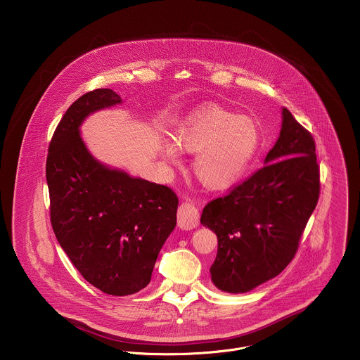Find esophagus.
<instances>
[{"mask_svg":"<svg viewBox=\"0 0 360 360\" xmlns=\"http://www.w3.org/2000/svg\"><path fill=\"white\" fill-rule=\"evenodd\" d=\"M177 223H179V227L183 230L195 229L200 223V214H198L197 206L188 201H186L179 206Z\"/></svg>","mask_w":360,"mask_h":360,"instance_id":"esophagus-1","label":"esophagus"}]
</instances>
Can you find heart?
I'll return each instance as SVG.
<instances>
[{"label": "heart", "instance_id": "heart-1", "mask_svg": "<svg viewBox=\"0 0 360 360\" xmlns=\"http://www.w3.org/2000/svg\"><path fill=\"white\" fill-rule=\"evenodd\" d=\"M173 139L174 143H162V156L172 165H180L179 148L197 154L193 162L195 177L206 188L223 191L236 186L251 167L262 130L252 116L202 106L184 117Z\"/></svg>", "mask_w": 360, "mask_h": 360}]
</instances>
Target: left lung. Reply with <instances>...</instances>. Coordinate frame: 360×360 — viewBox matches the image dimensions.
<instances>
[{
    "label": "left lung",
    "instance_id": "8db88e82",
    "mask_svg": "<svg viewBox=\"0 0 360 360\" xmlns=\"http://www.w3.org/2000/svg\"><path fill=\"white\" fill-rule=\"evenodd\" d=\"M264 165L202 210V226L217 237L210 278L224 292L244 294L280 274L295 255L319 200L313 137L287 108Z\"/></svg>",
    "mask_w": 360,
    "mask_h": 360
}]
</instances>
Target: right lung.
Returning <instances> with one entry per match:
<instances>
[{"mask_svg":"<svg viewBox=\"0 0 360 360\" xmlns=\"http://www.w3.org/2000/svg\"><path fill=\"white\" fill-rule=\"evenodd\" d=\"M122 103L97 89L72 103L52 136L46 177L55 237L80 274L108 295L139 292L176 227L179 200L166 186L133 177L91 154L80 127Z\"/></svg>","mask_w":360,"mask_h":360,"instance_id":"1","label":"right lung"}]
</instances>
